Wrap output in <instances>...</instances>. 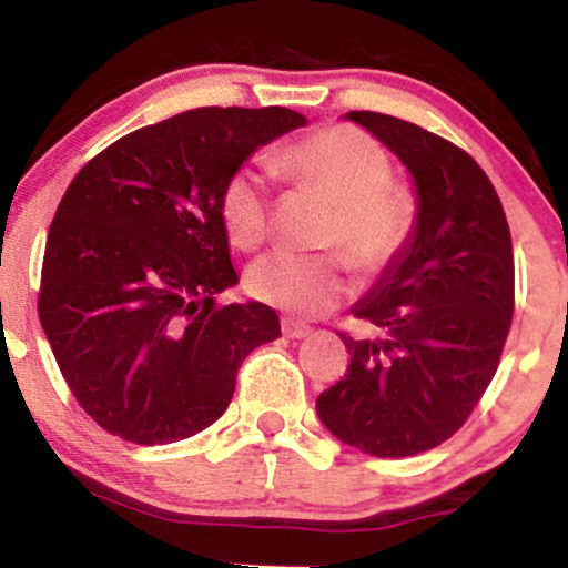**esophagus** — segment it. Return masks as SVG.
Returning a JSON list of instances; mask_svg holds the SVG:
<instances>
[{
    "mask_svg": "<svg viewBox=\"0 0 568 568\" xmlns=\"http://www.w3.org/2000/svg\"><path fill=\"white\" fill-rule=\"evenodd\" d=\"M310 334H312L310 325H304V323H298V321H291V317H285V321H283V336H288V338H306Z\"/></svg>",
    "mask_w": 568,
    "mask_h": 568,
    "instance_id": "1",
    "label": "esophagus"
}]
</instances>
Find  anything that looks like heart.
I'll list each match as a JSON object with an SVG mask.
<instances>
[{
	"label": "heart",
	"mask_w": 568,
	"mask_h": 568,
	"mask_svg": "<svg viewBox=\"0 0 568 568\" xmlns=\"http://www.w3.org/2000/svg\"><path fill=\"white\" fill-rule=\"evenodd\" d=\"M275 165L336 205L323 243L338 247L361 272H379L414 230V200L393 184V162L363 130L325 128L275 154ZM221 221L240 251H253L270 234V179L245 165L221 192ZM347 266L336 256H296L272 251L247 266L245 288L258 302L298 317H315L349 293Z\"/></svg>",
	"instance_id": "heart-1"
}]
</instances>
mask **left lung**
Masks as SVG:
<instances>
[{
	"label": "left lung",
	"instance_id": "8db88e82",
	"mask_svg": "<svg viewBox=\"0 0 568 568\" xmlns=\"http://www.w3.org/2000/svg\"><path fill=\"white\" fill-rule=\"evenodd\" d=\"M344 116L406 165L416 219L352 306L379 336L342 334L347 374L315 408L342 443L397 459L452 438L497 374L515 304L513 240L491 181L465 149L389 114Z\"/></svg>",
	"mask_w": 568,
	"mask_h": 568
}]
</instances>
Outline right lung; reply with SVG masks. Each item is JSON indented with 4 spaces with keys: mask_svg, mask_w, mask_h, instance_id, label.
Masks as SVG:
<instances>
[{
    "mask_svg": "<svg viewBox=\"0 0 568 568\" xmlns=\"http://www.w3.org/2000/svg\"><path fill=\"white\" fill-rule=\"evenodd\" d=\"M306 116L283 106L181 112L95 154L48 232L39 323L80 406L139 446L219 419L253 349L280 336L237 285L221 192L240 165Z\"/></svg>",
    "mask_w": 568,
    "mask_h": 568,
    "instance_id": "add662e5",
    "label": "right lung"
}]
</instances>
